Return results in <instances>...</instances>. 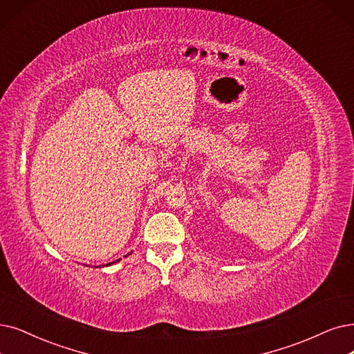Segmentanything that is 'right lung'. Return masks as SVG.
<instances>
[{"mask_svg": "<svg viewBox=\"0 0 354 354\" xmlns=\"http://www.w3.org/2000/svg\"><path fill=\"white\" fill-rule=\"evenodd\" d=\"M128 256H129V254H126V256H124V257H128ZM120 260H122V259H118L116 261H111V263H109V264H106V266H110V264H115V263H118V261H120Z\"/></svg>", "mask_w": 354, "mask_h": 354, "instance_id": "right-lung-1", "label": "right lung"}]
</instances>
